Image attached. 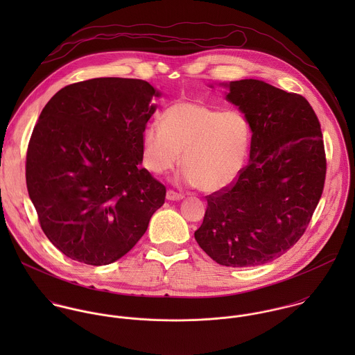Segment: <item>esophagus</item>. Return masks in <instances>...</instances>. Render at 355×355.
<instances>
[{
    "label": "esophagus",
    "mask_w": 355,
    "mask_h": 355,
    "mask_svg": "<svg viewBox=\"0 0 355 355\" xmlns=\"http://www.w3.org/2000/svg\"><path fill=\"white\" fill-rule=\"evenodd\" d=\"M183 198H184L183 194H179V193L173 191V190H168L166 191V200H169V201H180Z\"/></svg>",
    "instance_id": "34e87169"
}]
</instances>
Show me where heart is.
<instances>
[{
  "instance_id": "obj_1",
  "label": "heart",
  "mask_w": 355,
  "mask_h": 355,
  "mask_svg": "<svg viewBox=\"0 0 355 355\" xmlns=\"http://www.w3.org/2000/svg\"><path fill=\"white\" fill-rule=\"evenodd\" d=\"M249 144L250 127L239 110H220L201 101L176 102L159 114V127L145 128L144 164L153 173H165L183 152L184 180L214 193L238 178Z\"/></svg>"
}]
</instances>
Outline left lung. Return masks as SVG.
Returning a JSON list of instances; mask_svg holds the SVG:
<instances>
[{
	"label": "left lung",
	"instance_id": "obj_1",
	"mask_svg": "<svg viewBox=\"0 0 355 355\" xmlns=\"http://www.w3.org/2000/svg\"><path fill=\"white\" fill-rule=\"evenodd\" d=\"M227 100L252 128L250 159L230 186L206 196L194 236L220 265L255 266L286 253L304 235L325 183L322 132L304 97L265 82H231Z\"/></svg>",
	"mask_w": 355,
	"mask_h": 355
}]
</instances>
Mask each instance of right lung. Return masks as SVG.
Instances as JSON below:
<instances>
[{"label":"right lung","instance_id":"1","mask_svg":"<svg viewBox=\"0 0 355 355\" xmlns=\"http://www.w3.org/2000/svg\"><path fill=\"white\" fill-rule=\"evenodd\" d=\"M159 94L141 79L96 78L45 105L26 158L44 234L71 259L107 265L148 230L166 189L141 166L142 134Z\"/></svg>","mask_w":355,"mask_h":355}]
</instances>
